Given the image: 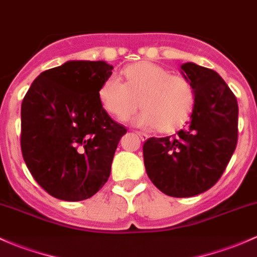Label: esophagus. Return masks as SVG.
Returning <instances> with one entry per match:
<instances>
[{"instance_id":"esophagus-1","label":"esophagus","mask_w":257,"mask_h":257,"mask_svg":"<svg viewBox=\"0 0 257 257\" xmlns=\"http://www.w3.org/2000/svg\"><path fill=\"white\" fill-rule=\"evenodd\" d=\"M136 134L139 135V136L141 137V140L147 139V134H145V132H142V131H136Z\"/></svg>"}]
</instances>
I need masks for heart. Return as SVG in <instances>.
Instances as JSON below:
<instances>
[{
	"label": "heart",
	"instance_id": "b5f03b06",
	"mask_svg": "<svg viewBox=\"0 0 257 257\" xmlns=\"http://www.w3.org/2000/svg\"><path fill=\"white\" fill-rule=\"evenodd\" d=\"M123 74L126 82L110 76L99 89L103 106L117 120H127L140 103L145 106L137 117L142 125L172 128L189 116L194 93L183 76L147 61L128 66Z\"/></svg>",
	"mask_w": 257,
	"mask_h": 257
}]
</instances>
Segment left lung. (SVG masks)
Here are the masks:
<instances>
[{
	"label": "left lung",
	"instance_id": "1",
	"mask_svg": "<svg viewBox=\"0 0 257 257\" xmlns=\"http://www.w3.org/2000/svg\"><path fill=\"white\" fill-rule=\"evenodd\" d=\"M195 95L184 127L143 145L151 181L173 197H191L211 189L227 168L238 142V101L222 77L211 68L181 66Z\"/></svg>",
	"mask_w": 257,
	"mask_h": 257
}]
</instances>
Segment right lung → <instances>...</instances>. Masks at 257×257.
I'll list each match as a JSON object with an SVG mask.
<instances>
[{
  "mask_svg": "<svg viewBox=\"0 0 257 257\" xmlns=\"http://www.w3.org/2000/svg\"><path fill=\"white\" fill-rule=\"evenodd\" d=\"M112 68L104 61H67L41 72L22 101L23 159L35 181L59 200H87L109 179L127 132L99 99Z\"/></svg>",
  "mask_w": 257,
  "mask_h": 257,
  "instance_id": "1",
  "label": "right lung"
}]
</instances>
